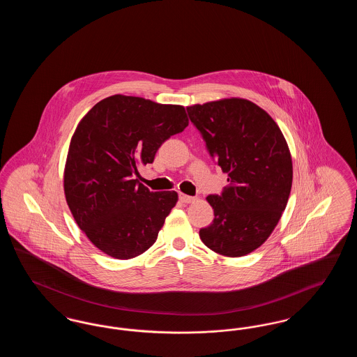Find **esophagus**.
Instances as JSON below:
<instances>
[{
  "label": "esophagus",
  "instance_id": "esophagus-1",
  "mask_svg": "<svg viewBox=\"0 0 357 357\" xmlns=\"http://www.w3.org/2000/svg\"><path fill=\"white\" fill-rule=\"evenodd\" d=\"M179 199L183 204H192V202L197 201L195 197H190V195H186V194H179Z\"/></svg>",
  "mask_w": 357,
  "mask_h": 357
}]
</instances>
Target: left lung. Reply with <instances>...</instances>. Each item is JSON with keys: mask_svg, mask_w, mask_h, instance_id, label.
Wrapping results in <instances>:
<instances>
[{"mask_svg": "<svg viewBox=\"0 0 357 357\" xmlns=\"http://www.w3.org/2000/svg\"><path fill=\"white\" fill-rule=\"evenodd\" d=\"M186 109L229 182L220 195L207 197L214 221L199 237L218 255H249L272 234L288 204L293 167L287 140L262 108L245 99Z\"/></svg>", "mask_w": 357, "mask_h": 357, "instance_id": "1", "label": "left lung"}]
</instances>
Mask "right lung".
I'll return each mask as SVG.
<instances>
[{
  "label": "right lung",
  "instance_id": "obj_1",
  "mask_svg": "<svg viewBox=\"0 0 357 357\" xmlns=\"http://www.w3.org/2000/svg\"><path fill=\"white\" fill-rule=\"evenodd\" d=\"M187 126L182 105L123 95L93 105L77 126L64 192L75 221L102 253L128 259L153 246L178 194L150 191L134 176Z\"/></svg>",
  "mask_w": 357,
  "mask_h": 357
}]
</instances>
